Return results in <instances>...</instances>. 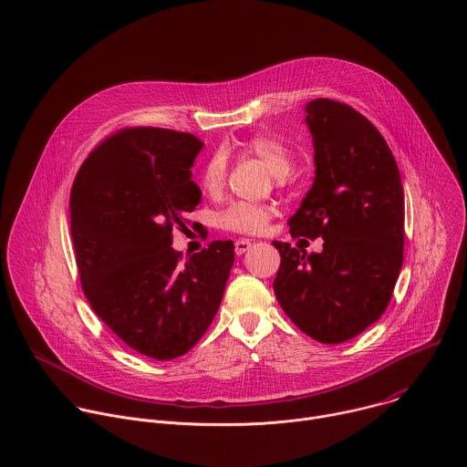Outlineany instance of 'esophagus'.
<instances>
[{
  "label": "esophagus",
  "mask_w": 467,
  "mask_h": 467,
  "mask_svg": "<svg viewBox=\"0 0 467 467\" xmlns=\"http://www.w3.org/2000/svg\"><path fill=\"white\" fill-rule=\"evenodd\" d=\"M249 247H251V240H247V238H242V240H236V242H234V251H236V254H244Z\"/></svg>",
  "instance_id": "34e87169"
}]
</instances>
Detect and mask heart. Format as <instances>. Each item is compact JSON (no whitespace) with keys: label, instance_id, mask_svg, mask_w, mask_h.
<instances>
[{"label":"heart","instance_id":"1","mask_svg":"<svg viewBox=\"0 0 467 467\" xmlns=\"http://www.w3.org/2000/svg\"><path fill=\"white\" fill-rule=\"evenodd\" d=\"M238 155L242 157H254L262 161L268 168L277 182H285L288 173L294 168V155L286 144L281 140L268 137V135H254L247 140H244L236 148ZM225 184V161L220 155H214L209 159L202 171V188L216 195ZM274 207L270 205H254V203H233L220 214V225L223 229L244 233V234H254L260 233L274 216Z\"/></svg>","mask_w":467,"mask_h":467}]
</instances>
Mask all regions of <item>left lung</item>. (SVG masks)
I'll use <instances>...</instances> for the list:
<instances>
[{
    "instance_id": "left-lung-1",
    "label": "left lung",
    "mask_w": 467,
    "mask_h": 467,
    "mask_svg": "<svg viewBox=\"0 0 467 467\" xmlns=\"http://www.w3.org/2000/svg\"><path fill=\"white\" fill-rule=\"evenodd\" d=\"M316 175L290 234L323 238V251L274 242L281 265L274 290L310 338L342 344L386 310L405 245V193L397 162L377 127L332 99L305 105Z\"/></svg>"
}]
</instances>
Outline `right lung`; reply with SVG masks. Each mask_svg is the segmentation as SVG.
Listing matches in <instances>:
<instances>
[{
	"label": "right lung",
	"mask_w": 467,
	"mask_h": 467,
	"mask_svg": "<svg viewBox=\"0 0 467 467\" xmlns=\"http://www.w3.org/2000/svg\"><path fill=\"white\" fill-rule=\"evenodd\" d=\"M203 142L190 132L127 127L83 162L70 222L83 292L114 335L140 355L171 360L213 323L234 264L231 240L181 262L173 229L202 202L190 168Z\"/></svg>",
	"instance_id": "add662e5"
}]
</instances>
